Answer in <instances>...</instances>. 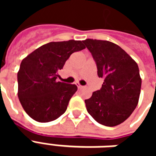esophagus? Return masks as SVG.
I'll return each mask as SVG.
<instances>
[{
    "label": "esophagus",
    "instance_id": "34e87169",
    "mask_svg": "<svg viewBox=\"0 0 156 156\" xmlns=\"http://www.w3.org/2000/svg\"><path fill=\"white\" fill-rule=\"evenodd\" d=\"M76 85L78 86V88H83V86H82V85H80V83H76Z\"/></svg>",
    "mask_w": 156,
    "mask_h": 156
}]
</instances>
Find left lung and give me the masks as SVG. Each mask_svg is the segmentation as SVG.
Wrapping results in <instances>:
<instances>
[{"instance_id":"obj_1","label":"left lung","mask_w":156,"mask_h":156,"mask_svg":"<svg viewBox=\"0 0 156 156\" xmlns=\"http://www.w3.org/2000/svg\"><path fill=\"white\" fill-rule=\"evenodd\" d=\"M94 58L98 76L104 78L100 90L86 99L92 117L105 126H116L129 117L139 102L141 78L136 62L114 42L96 39L83 41Z\"/></svg>"}]
</instances>
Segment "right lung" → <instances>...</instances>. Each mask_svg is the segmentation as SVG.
<instances>
[{
  "label": "right lung",
  "mask_w": 156,
  "mask_h": 156,
  "mask_svg": "<svg viewBox=\"0 0 156 156\" xmlns=\"http://www.w3.org/2000/svg\"><path fill=\"white\" fill-rule=\"evenodd\" d=\"M85 48L82 41H51L22 60L17 73V94L22 108L34 120L47 123L64 114L78 87L58 82V71L72 53Z\"/></svg>",
  "instance_id": "add662e5"
}]
</instances>
